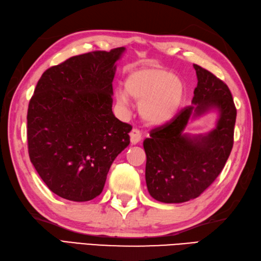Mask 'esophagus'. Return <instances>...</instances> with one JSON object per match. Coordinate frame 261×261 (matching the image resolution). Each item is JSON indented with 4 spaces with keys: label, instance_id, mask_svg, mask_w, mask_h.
I'll return each mask as SVG.
<instances>
[{
    "label": "esophagus",
    "instance_id": "1",
    "mask_svg": "<svg viewBox=\"0 0 261 261\" xmlns=\"http://www.w3.org/2000/svg\"><path fill=\"white\" fill-rule=\"evenodd\" d=\"M129 136H130V143L133 144V145H136V144L140 143L142 140L141 132L137 128H133L132 132L129 133Z\"/></svg>",
    "mask_w": 261,
    "mask_h": 261
}]
</instances>
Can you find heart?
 <instances>
[{
  "label": "heart",
  "mask_w": 261,
  "mask_h": 261,
  "mask_svg": "<svg viewBox=\"0 0 261 261\" xmlns=\"http://www.w3.org/2000/svg\"><path fill=\"white\" fill-rule=\"evenodd\" d=\"M125 90L116 89L119 106L128 105L129 97L140 102L142 119L150 126H162L171 121L181 107L185 86L177 76L160 66H146L132 71L125 79Z\"/></svg>",
  "instance_id": "b5f03b06"
}]
</instances>
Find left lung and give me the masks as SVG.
Returning a JSON list of instances; mask_svg holds the SVG:
<instances>
[{"label":"left lung","instance_id":"obj_1","mask_svg":"<svg viewBox=\"0 0 261 261\" xmlns=\"http://www.w3.org/2000/svg\"><path fill=\"white\" fill-rule=\"evenodd\" d=\"M198 86L192 105L183 108L165 125L154 128L143 145L146 153L145 178L152 198L164 203H182L198 196L214 182L233 146L237 109L222 80L193 65ZM217 109L216 129L190 137L184 128L190 118Z\"/></svg>","mask_w":261,"mask_h":261}]
</instances>
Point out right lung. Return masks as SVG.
<instances>
[{
    "label": "right lung",
    "mask_w": 261,
    "mask_h": 261,
    "mask_svg": "<svg viewBox=\"0 0 261 261\" xmlns=\"http://www.w3.org/2000/svg\"><path fill=\"white\" fill-rule=\"evenodd\" d=\"M124 47L69 58L45 70L28 108V148L55 194L76 202L102 192L132 130L113 114L115 62Z\"/></svg>",
    "instance_id": "add662e5"
}]
</instances>
